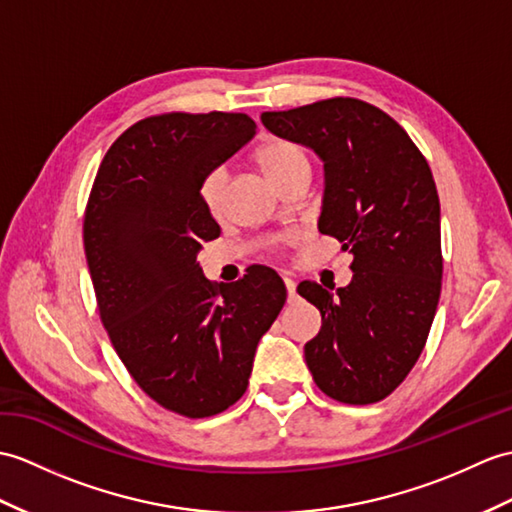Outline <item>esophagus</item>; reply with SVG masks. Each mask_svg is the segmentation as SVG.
Wrapping results in <instances>:
<instances>
[{
    "label": "esophagus",
    "instance_id": "obj_1",
    "mask_svg": "<svg viewBox=\"0 0 512 512\" xmlns=\"http://www.w3.org/2000/svg\"><path fill=\"white\" fill-rule=\"evenodd\" d=\"M283 283H285V290H288V301L294 303L296 299H299V294H296V283L288 277H283Z\"/></svg>",
    "mask_w": 512,
    "mask_h": 512
}]
</instances>
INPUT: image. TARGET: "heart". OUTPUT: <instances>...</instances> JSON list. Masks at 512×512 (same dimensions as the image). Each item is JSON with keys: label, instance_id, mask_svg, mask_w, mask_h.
Instances as JSON below:
<instances>
[{"label": "heart", "instance_id": "obj_1", "mask_svg": "<svg viewBox=\"0 0 512 512\" xmlns=\"http://www.w3.org/2000/svg\"><path fill=\"white\" fill-rule=\"evenodd\" d=\"M257 161L272 183L288 176L299 168H310V154L292 139H270L257 150ZM224 187H227V170H211L200 181V200L211 213H218L222 207Z\"/></svg>", "mask_w": 512, "mask_h": 512}]
</instances>
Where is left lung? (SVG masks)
<instances>
[{
	"mask_svg": "<svg viewBox=\"0 0 512 512\" xmlns=\"http://www.w3.org/2000/svg\"><path fill=\"white\" fill-rule=\"evenodd\" d=\"M261 122L323 159L318 231L353 255L347 288H296L323 316L305 362L331 399L382 401L417 364L441 296V202L430 165L390 115L355 98L268 111Z\"/></svg>",
	"mask_w": 512,
	"mask_h": 512,
	"instance_id": "left-lung-1",
	"label": "left lung"
}]
</instances>
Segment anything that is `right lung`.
<instances>
[{"mask_svg":"<svg viewBox=\"0 0 512 512\" xmlns=\"http://www.w3.org/2000/svg\"><path fill=\"white\" fill-rule=\"evenodd\" d=\"M244 113H163L104 154L82 237L102 325L130 377L187 419L240 399L259 338L285 303L272 268L211 283L196 255L220 235L200 181L255 135Z\"/></svg>","mask_w":512,"mask_h":512,"instance_id":"add662e5","label":"right lung"}]
</instances>
